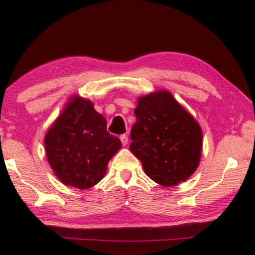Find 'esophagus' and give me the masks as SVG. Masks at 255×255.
I'll use <instances>...</instances> for the list:
<instances>
[{
	"label": "esophagus",
	"instance_id": "esophagus-1",
	"mask_svg": "<svg viewBox=\"0 0 255 255\" xmlns=\"http://www.w3.org/2000/svg\"><path fill=\"white\" fill-rule=\"evenodd\" d=\"M120 140H122V144L124 146H126L128 144V137L126 135H122L120 136Z\"/></svg>",
	"mask_w": 255,
	"mask_h": 255
}]
</instances>
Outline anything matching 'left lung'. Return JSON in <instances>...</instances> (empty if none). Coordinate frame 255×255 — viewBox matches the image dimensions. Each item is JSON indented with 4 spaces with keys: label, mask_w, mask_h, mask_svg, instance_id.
<instances>
[{
    "label": "left lung",
    "mask_w": 255,
    "mask_h": 255,
    "mask_svg": "<svg viewBox=\"0 0 255 255\" xmlns=\"http://www.w3.org/2000/svg\"><path fill=\"white\" fill-rule=\"evenodd\" d=\"M131 128V153L148 178L163 187L188 180L199 166L200 125L171 92L159 90L138 98Z\"/></svg>",
    "instance_id": "obj_1"
}]
</instances>
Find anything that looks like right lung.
Instances as JSON below:
<instances>
[{
  "mask_svg": "<svg viewBox=\"0 0 255 255\" xmlns=\"http://www.w3.org/2000/svg\"><path fill=\"white\" fill-rule=\"evenodd\" d=\"M93 106L88 99L72 96L45 135L47 161L66 187H94L122 147L119 138L107 131V120Z\"/></svg>",
  "mask_w": 255,
  "mask_h": 255,
  "instance_id": "add662e5",
  "label": "right lung"
}]
</instances>
